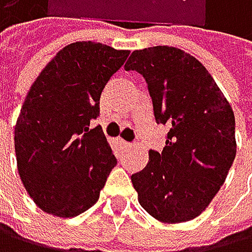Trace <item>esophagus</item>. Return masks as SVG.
<instances>
[{"label": "esophagus", "instance_id": "obj_1", "mask_svg": "<svg viewBox=\"0 0 252 252\" xmlns=\"http://www.w3.org/2000/svg\"><path fill=\"white\" fill-rule=\"evenodd\" d=\"M119 144L122 145L124 149H128V147H131V144H130V142H127V141H122V139L119 141Z\"/></svg>", "mask_w": 252, "mask_h": 252}]
</instances>
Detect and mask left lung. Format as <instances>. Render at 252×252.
Returning a JSON list of instances; mask_svg holds the SVG:
<instances>
[{"mask_svg": "<svg viewBox=\"0 0 252 252\" xmlns=\"http://www.w3.org/2000/svg\"><path fill=\"white\" fill-rule=\"evenodd\" d=\"M125 69L142 74L155 119L170 128L162 152L150 150L149 164L131 175L139 204L162 223L193 220L234 162V111L208 69L178 48L133 51Z\"/></svg>", "mask_w": 252, "mask_h": 252, "instance_id": "8db88e82", "label": "left lung"}]
</instances>
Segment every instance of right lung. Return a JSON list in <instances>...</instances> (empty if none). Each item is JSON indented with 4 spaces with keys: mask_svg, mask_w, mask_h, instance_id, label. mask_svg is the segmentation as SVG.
Wrapping results in <instances>:
<instances>
[{
    "mask_svg": "<svg viewBox=\"0 0 252 252\" xmlns=\"http://www.w3.org/2000/svg\"><path fill=\"white\" fill-rule=\"evenodd\" d=\"M94 41L64 46L44 66L15 125V155L24 189L38 208L77 217L99 200L116 161L99 116L102 90L128 57Z\"/></svg>",
    "mask_w": 252,
    "mask_h": 252,
    "instance_id": "add662e5",
    "label": "right lung"
}]
</instances>
